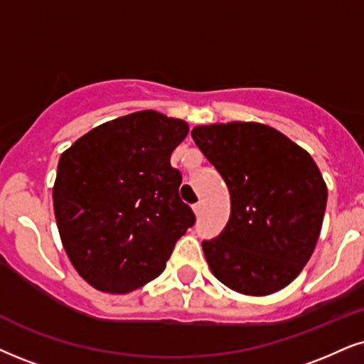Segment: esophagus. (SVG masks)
<instances>
[{
	"label": "esophagus",
	"instance_id": "1",
	"mask_svg": "<svg viewBox=\"0 0 364 364\" xmlns=\"http://www.w3.org/2000/svg\"><path fill=\"white\" fill-rule=\"evenodd\" d=\"M192 209H194L196 216H200V214H203V204H200V203H197V204L192 205Z\"/></svg>",
	"mask_w": 364,
	"mask_h": 364
}]
</instances>
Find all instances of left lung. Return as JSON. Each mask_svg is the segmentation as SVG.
Wrapping results in <instances>:
<instances>
[{"mask_svg":"<svg viewBox=\"0 0 364 364\" xmlns=\"http://www.w3.org/2000/svg\"><path fill=\"white\" fill-rule=\"evenodd\" d=\"M192 138L231 196L221 235L203 241L210 272L231 290L270 295L294 282L319 240L327 203L304 148L262 123L196 127Z\"/></svg>","mask_w":364,"mask_h":364,"instance_id":"1","label":"left lung"}]
</instances>
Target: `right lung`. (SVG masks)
I'll list each match as a JSON object with an SVG mask.
<instances>
[{"label":"right lung","instance_id":"obj_1","mask_svg":"<svg viewBox=\"0 0 364 364\" xmlns=\"http://www.w3.org/2000/svg\"><path fill=\"white\" fill-rule=\"evenodd\" d=\"M182 119L138 111L100 124L60 155L53 210L70 263L89 285L128 294L165 270L196 216L170 155Z\"/></svg>","mask_w":364,"mask_h":364}]
</instances>
